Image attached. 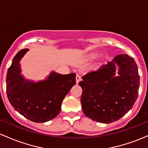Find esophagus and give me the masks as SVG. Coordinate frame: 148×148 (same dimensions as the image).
Wrapping results in <instances>:
<instances>
[{"instance_id": "obj_1", "label": "esophagus", "mask_w": 148, "mask_h": 148, "mask_svg": "<svg viewBox=\"0 0 148 148\" xmlns=\"http://www.w3.org/2000/svg\"><path fill=\"white\" fill-rule=\"evenodd\" d=\"M75 79H76V83H77V84H78L79 82V81H80V79H81V77H80V76H79L78 74H77V75H76V77H75Z\"/></svg>"}]
</instances>
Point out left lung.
Here are the masks:
<instances>
[{"mask_svg":"<svg viewBox=\"0 0 148 148\" xmlns=\"http://www.w3.org/2000/svg\"><path fill=\"white\" fill-rule=\"evenodd\" d=\"M82 78L79 85L82 89V110L92 120L115 122L132 108L137 99L140 76L136 63L128 54L116 56Z\"/></svg>","mask_w":148,"mask_h":148,"instance_id":"8db88e82","label":"left lung"}]
</instances>
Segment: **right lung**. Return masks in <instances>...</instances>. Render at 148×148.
<instances>
[{
    "instance_id": "1",
    "label": "right lung",
    "mask_w": 148,
    "mask_h": 148,
    "mask_svg": "<svg viewBox=\"0 0 148 148\" xmlns=\"http://www.w3.org/2000/svg\"><path fill=\"white\" fill-rule=\"evenodd\" d=\"M29 49L19 51L13 59L6 77V92L12 106L34 122H45L60 112L65 96L75 84V73L61 75L52 71L44 80H29L21 74V59Z\"/></svg>"
}]
</instances>
